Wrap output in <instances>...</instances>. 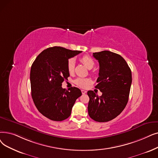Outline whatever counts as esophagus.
I'll use <instances>...</instances> for the list:
<instances>
[{
  "instance_id": "34e87169",
  "label": "esophagus",
  "mask_w": 158,
  "mask_h": 158,
  "mask_svg": "<svg viewBox=\"0 0 158 158\" xmlns=\"http://www.w3.org/2000/svg\"><path fill=\"white\" fill-rule=\"evenodd\" d=\"M81 92L83 94H85L86 93V90H81Z\"/></svg>"
}]
</instances>
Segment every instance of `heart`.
<instances>
[{
  "mask_svg": "<svg viewBox=\"0 0 158 158\" xmlns=\"http://www.w3.org/2000/svg\"><path fill=\"white\" fill-rule=\"evenodd\" d=\"M80 60L83 63L88 69H92L95 65L94 60L88 56H84L80 59ZM75 69V60L73 59L70 58L68 60L67 62V70L70 73H72ZM90 79L86 78H77L74 81V83L77 86L81 88H86L90 83Z\"/></svg>",
  "mask_w": 158,
  "mask_h": 158,
  "instance_id": "obj_1",
  "label": "heart"
}]
</instances>
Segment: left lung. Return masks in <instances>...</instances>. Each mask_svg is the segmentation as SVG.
<instances>
[{
  "label": "left lung",
  "instance_id": "8db88e82",
  "mask_svg": "<svg viewBox=\"0 0 158 158\" xmlns=\"http://www.w3.org/2000/svg\"><path fill=\"white\" fill-rule=\"evenodd\" d=\"M93 56L99 63L98 85L95 87L102 95L99 97L94 91H88V114L95 121L107 122L119 115L127 104L132 72L119 54L105 50L93 53Z\"/></svg>",
  "mask_w": 158,
  "mask_h": 158
}]
</instances>
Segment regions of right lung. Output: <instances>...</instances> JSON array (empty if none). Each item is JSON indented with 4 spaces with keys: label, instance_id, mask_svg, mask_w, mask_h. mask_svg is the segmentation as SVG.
Returning a JSON list of instances; mask_svg holds the SVG:
<instances>
[{
    "label": "right lung",
    "instance_id": "right-lung-1",
    "mask_svg": "<svg viewBox=\"0 0 158 158\" xmlns=\"http://www.w3.org/2000/svg\"><path fill=\"white\" fill-rule=\"evenodd\" d=\"M81 51L60 46L48 48L34 60L30 71L31 97L40 113L55 121L67 119L76 99L82 95L80 89L66 90L62 83L68 80V60Z\"/></svg>",
    "mask_w": 158,
    "mask_h": 158
}]
</instances>
